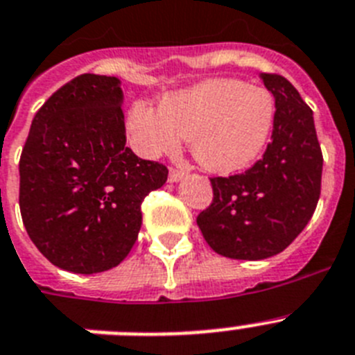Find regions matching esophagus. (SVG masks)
I'll return each instance as SVG.
<instances>
[{
    "label": "esophagus",
    "mask_w": 355,
    "mask_h": 355,
    "mask_svg": "<svg viewBox=\"0 0 355 355\" xmlns=\"http://www.w3.org/2000/svg\"><path fill=\"white\" fill-rule=\"evenodd\" d=\"M187 174H189V172L180 171V168H171V172H168V181H171V183H178V181H181L183 178H187Z\"/></svg>",
    "instance_id": "obj_1"
}]
</instances>
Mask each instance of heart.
<instances>
[{
    "mask_svg": "<svg viewBox=\"0 0 355 355\" xmlns=\"http://www.w3.org/2000/svg\"><path fill=\"white\" fill-rule=\"evenodd\" d=\"M275 100L264 87L237 78H211L166 95L154 109L135 102L127 135L144 156L178 150L189 138L193 159L210 172L244 171L262 154L275 125Z\"/></svg>",
    "mask_w": 355,
    "mask_h": 355,
    "instance_id": "heart-1",
    "label": "heart"
}]
</instances>
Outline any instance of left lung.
<instances>
[{"label":"left lung","instance_id":"left-lung-1","mask_svg":"<svg viewBox=\"0 0 355 355\" xmlns=\"http://www.w3.org/2000/svg\"><path fill=\"white\" fill-rule=\"evenodd\" d=\"M260 78L277 107L271 144L244 174L211 178L214 201L198 215L208 246L237 260H264L286 250L307 226L322 192L313 111L282 75Z\"/></svg>","mask_w":355,"mask_h":355}]
</instances>
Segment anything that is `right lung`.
Instances as JSON below:
<instances>
[{"label": "right lung", "mask_w": 355, "mask_h": 355, "mask_svg": "<svg viewBox=\"0 0 355 355\" xmlns=\"http://www.w3.org/2000/svg\"><path fill=\"white\" fill-rule=\"evenodd\" d=\"M122 102L116 77L78 75L35 113L21 153L23 224L66 271L116 268L138 239L141 201L168 175L125 147Z\"/></svg>", "instance_id": "obj_1"}]
</instances>
